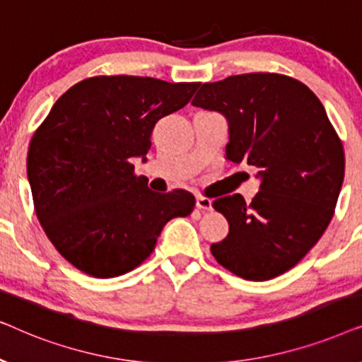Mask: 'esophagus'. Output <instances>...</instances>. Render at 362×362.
Masks as SVG:
<instances>
[{"label": "esophagus", "instance_id": "1", "mask_svg": "<svg viewBox=\"0 0 362 362\" xmlns=\"http://www.w3.org/2000/svg\"><path fill=\"white\" fill-rule=\"evenodd\" d=\"M196 207L201 211H211L212 209V201L209 197H204V196H199L196 199Z\"/></svg>", "mask_w": 362, "mask_h": 362}]
</instances>
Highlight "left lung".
<instances>
[{
  "label": "left lung",
  "mask_w": 362,
  "mask_h": 362,
  "mask_svg": "<svg viewBox=\"0 0 362 362\" xmlns=\"http://www.w3.org/2000/svg\"><path fill=\"white\" fill-rule=\"evenodd\" d=\"M192 105L227 118V160L262 177L250 204L240 194L212 202L229 222L211 245L217 264L252 281L293 269L325 234L344 180L343 143L323 103L293 77L254 72L202 83Z\"/></svg>",
  "instance_id": "left-lung-1"
}]
</instances>
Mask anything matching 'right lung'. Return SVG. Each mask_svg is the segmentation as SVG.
<instances>
[{
  "label": "right lung",
  "instance_id": "obj_1",
  "mask_svg": "<svg viewBox=\"0 0 362 362\" xmlns=\"http://www.w3.org/2000/svg\"><path fill=\"white\" fill-rule=\"evenodd\" d=\"M199 82L97 76L77 82L34 132L28 177L34 211L56 250L83 274L113 279L141 265L173 217L196 199L148 189L132 160L145 156L160 118L177 112Z\"/></svg>",
  "mask_w": 362,
  "mask_h": 362
}]
</instances>
